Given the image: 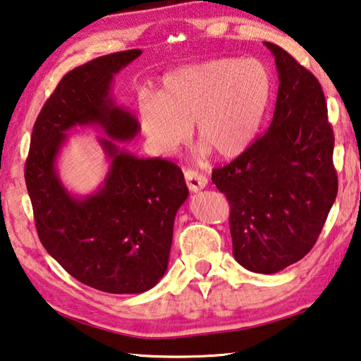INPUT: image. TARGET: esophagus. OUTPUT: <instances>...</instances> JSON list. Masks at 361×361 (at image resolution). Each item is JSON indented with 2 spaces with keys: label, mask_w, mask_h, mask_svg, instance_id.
<instances>
[{
  "label": "esophagus",
  "mask_w": 361,
  "mask_h": 361,
  "mask_svg": "<svg viewBox=\"0 0 361 361\" xmlns=\"http://www.w3.org/2000/svg\"><path fill=\"white\" fill-rule=\"evenodd\" d=\"M185 180H186L188 189L191 192L200 191V189H204L207 186V183H209V180H207L202 173L195 172V170H191V169L185 170Z\"/></svg>",
  "instance_id": "esophagus-1"
}]
</instances>
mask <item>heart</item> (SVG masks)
I'll list each match as a JSON object with an SVG mask.
<instances>
[{
    "instance_id": "heart-1",
    "label": "heart",
    "mask_w": 361,
    "mask_h": 361,
    "mask_svg": "<svg viewBox=\"0 0 361 361\" xmlns=\"http://www.w3.org/2000/svg\"><path fill=\"white\" fill-rule=\"evenodd\" d=\"M269 95L271 79L258 60H209L170 71L154 95L140 97L138 126L156 154L175 152L192 126L204 149L234 159L253 143Z\"/></svg>"
}]
</instances>
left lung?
Returning a JSON list of instances; mask_svg holds the SVG:
<instances>
[{
	"label": "left lung",
	"instance_id": "8db88e82",
	"mask_svg": "<svg viewBox=\"0 0 361 361\" xmlns=\"http://www.w3.org/2000/svg\"><path fill=\"white\" fill-rule=\"evenodd\" d=\"M276 57L279 94L267 132L212 181L231 204L232 253L248 271L276 274L307 255L338 194L334 135L322 85L288 52Z\"/></svg>",
	"mask_w": 361,
	"mask_h": 361
}]
</instances>
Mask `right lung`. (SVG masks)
Returning a JSON list of instances; mask_svg holds the SVG:
<instances>
[{
  "instance_id": "obj_1",
  "label": "right lung",
  "mask_w": 361,
  "mask_h": 361,
  "mask_svg": "<svg viewBox=\"0 0 361 361\" xmlns=\"http://www.w3.org/2000/svg\"><path fill=\"white\" fill-rule=\"evenodd\" d=\"M140 49L108 54L66 73L41 108L25 162L36 231L47 253L71 277L95 290L133 295L152 288L167 271L175 215L188 197L181 169L166 159H138L116 142L138 133L130 111L109 95L116 73ZM100 125L112 166L104 186L87 198L66 191L55 157L66 132Z\"/></svg>"
}]
</instances>
